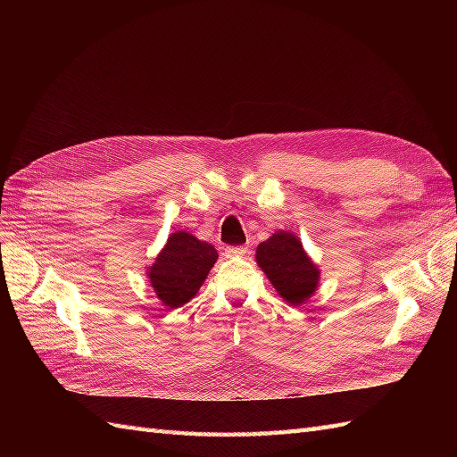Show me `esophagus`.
<instances>
[{
  "mask_svg": "<svg viewBox=\"0 0 457 457\" xmlns=\"http://www.w3.org/2000/svg\"><path fill=\"white\" fill-rule=\"evenodd\" d=\"M225 253H227V257H242L247 253V247L245 245H228Z\"/></svg>",
  "mask_w": 457,
  "mask_h": 457,
  "instance_id": "esophagus-1",
  "label": "esophagus"
}]
</instances>
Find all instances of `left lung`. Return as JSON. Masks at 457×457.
<instances>
[{"label": "left lung", "instance_id": "left-lung-1", "mask_svg": "<svg viewBox=\"0 0 457 457\" xmlns=\"http://www.w3.org/2000/svg\"><path fill=\"white\" fill-rule=\"evenodd\" d=\"M259 269L267 274L278 295L292 307H301L316 294L320 269L303 247L297 234L274 232L255 250Z\"/></svg>", "mask_w": 457, "mask_h": 457}]
</instances>
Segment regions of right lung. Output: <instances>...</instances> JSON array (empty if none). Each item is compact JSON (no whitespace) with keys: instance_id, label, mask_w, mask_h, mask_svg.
<instances>
[{"instance_id":"1","label":"right lung","mask_w":457,"mask_h":457,"mask_svg":"<svg viewBox=\"0 0 457 457\" xmlns=\"http://www.w3.org/2000/svg\"><path fill=\"white\" fill-rule=\"evenodd\" d=\"M219 253L210 242L198 240L187 230L168 237L154 262L146 267L150 287L163 307L179 309L198 294Z\"/></svg>"}]
</instances>
